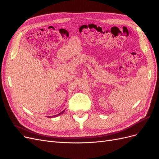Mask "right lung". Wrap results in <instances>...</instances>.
Listing matches in <instances>:
<instances>
[{"label": "right lung", "instance_id": "add662e5", "mask_svg": "<svg viewBox=\"0 0 159 159\" xmlns=\"http://www.w3.org/2000/svg\"><path fill=\"white\" fill-rule=\"evenodd\" d=\"M65 111V110H64V111H62L61 112V113H60L59 114H57V115H54V116H50V117H48L49 118H50V117H57V116H58V115H61L62 113H63Z\"/></svg>", "mask_w": 159, "mask_h": 159}]
</instances>
